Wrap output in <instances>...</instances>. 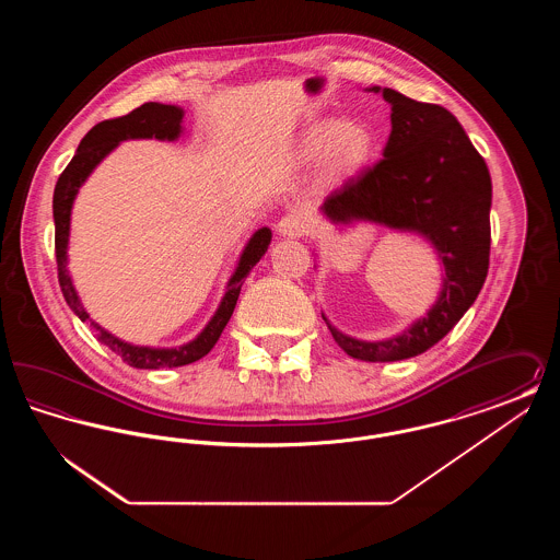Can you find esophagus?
I'll return each instance as SVG.
<instances>
[{
    "mask_svg": "<svg viewBox=\"0 0 560 560\" xmlns=\"http://www.w3.org/2000/svg\"><path fill=\"white\" fill-rule=\"evenodd\" d=\"M306 226H308V222H306L304 213L290 212L279 220L277 231L281 235H285V237H298V235H302L306 231Z\"/></svg>",
    "mask_w": 560,
    "mask_h": 560,
    "instance_id": "34e87169",
    "label": "esophagus"
}]
</instances>
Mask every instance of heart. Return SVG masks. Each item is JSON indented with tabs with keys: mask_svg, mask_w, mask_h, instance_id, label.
<instances>
[{
	"mask_svg": "<svg viewBox=\"0 0 560 560\" xmlns=\"http://www.w3.org/2000/svg\"><path fill=\"white\" fill-rule=\"evenodd\" d=\"M306 147L311 153L329 151L336 167H354L372 151V138L361 128H347L342 121H320L308 136Z\"/></svg>",
	"mask_w": 560,
	"mask_h": 560,
	"instance_id": "b5f03b06",
	"label": "heart"
}]
</instances>
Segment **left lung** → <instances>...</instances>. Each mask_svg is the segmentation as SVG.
Wrapping results in <instances>:
<instances>
[{"label": "left lung", "instance_id": "obj_1", "mask_svg": "<svg viewBox=\"0 0 560 560\" xmlns=\"http://www.w3.org/2000/svg\"><path fill=\"white\" fill-rule=\"evenodd\" d=\"M382 96L393 110L382 160L331 190L323 210L334 222L372 220L422 233L439 249L445 281L427 317L384 342L352 340L323 317L338 347L372 363L411 359L443 340L477 300L491 249V176L464 128L441 105L390 88Z\"/></svg>", "mask_w": 560, "mask_h": 560}]
</instances>
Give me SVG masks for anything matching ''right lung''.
I'll return each instance as SVG.
<instances>
[{"instance_id": "right-lung-1", "label": "right lung", "mask_w": 560, "mask_h": 560, "mask_svg": "<svg viewBox=\"0 0 560 560\" xmlns=\"http://www.w3.org/2000/svg\"><path fill=\"white\" fill-rule=\"evenodd\" d=\"M180 121H183V108L172 105H160V103H144L132 113L105 119L96 124L90 132L83 136L78 147V153L69 165L58 176V183L54 188V252H56V268H58V283L67 304L71 311L80 317L90 329L96 334L98 342H103L108 350H113L117 357H121L124 363L138 370H161V368H180L199 361L206 357L213 345L218 342L222 329L231 319L237 298H240L241 285L254 265L262 258L270 243V231L260 229L241 254L240 267L235 270L229 290L222 298V304L218 313L213 315L210 325L201 331L197 340H192L187 347L180 348H144L126 345L105 331L98 323L90 319V315L83 311L80 298L73 290L71 277L67 272V241H69V220H71V206L80 190L81 183L88 178V174L101 163V160L113 151L121 140L128 138H160V140H174L180 133Z\"/></svg>"}]
</instances>
